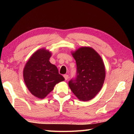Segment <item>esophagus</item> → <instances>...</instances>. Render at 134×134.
Instances as JSON below:
<instances>
[{
    "instance_id": "esophagus-1",
    "label": "esophagus",
    "mask_w": 134,
    "mask_h": 134,
    "mask_svg": "<svg viewBox=\"0 0 134 134\" xmlns=\"http://www.w3.org/2000/svg\"><path fill=\"white\" fill-rule=\"evenodd\" d=\"M64 77L65 80H67L68 79H69V76H68L67 74H64Z\"/></svg>"
}]
</instances>
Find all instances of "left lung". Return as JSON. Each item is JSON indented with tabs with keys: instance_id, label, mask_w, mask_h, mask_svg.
<instances>
[{
	"instance_id": "8db88e82",
	"label": "left lung",
	"mask_w": 134,
	"mask_h": 134,
	"mask_svg": "<svg viewBox=\"0 0 134 134\" xmlns=\"http://www.w3.org/2000/svg\"><path fill=\"white\" fill-rule=\"evenodd\" d=\"M71 54L77 64V77L69 86L81 101L90 100L102 87L105 79V67L100 55L90 47H81Z\"/></svg>"
}]
</instances>
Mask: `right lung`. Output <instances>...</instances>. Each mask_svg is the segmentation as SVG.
<instances>
[{
  "instance_id": "right-lung-1",
  "label": "right lung",
  "mask_w": 134,
  "mask_h": 134,
  "mask_svg": "<svg viewBox=\"0 0 134 134\" xmlns=\"http://www.w3.org/2000/svg\"><path fill=\"white\" fill-rule=\"evenodd\" d=\"M52 53L45 48L32 54L25 65L23 77L31 93L38 98H45L56 84L65 79L58 73L57 67L49 62Z\"/></svg>"
}]
</instances>
